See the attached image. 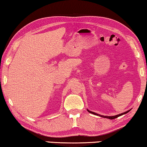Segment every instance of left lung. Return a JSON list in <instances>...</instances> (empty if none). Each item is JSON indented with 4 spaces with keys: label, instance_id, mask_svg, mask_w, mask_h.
Returning <instances> with one entry per match:
<instances>
[{
    "label": "left lung",
    "instance_id": "8db88e82",
    "mask_svg": "<svg viewBox=\"0 0 147 147\" xmlns=\"http://www.w3.org/2000/svg\"><path fill=\"white\" fill-rule=\"evenodd\" d=\"M87 111H88L89 113H92V114H94V115H98V116H100V117H104V118H108V119H115V118H117V117H119V116H121V115H124V114H125V113H128L129 111H131V109H129V110L125 111V112H123V113H120V114H118V115H113V116L102 115L98 114V113H95V112H93V111H90V110H88V109H87Z\"/></svg>",
    "mask_w": 147,
    "mask_h": 147
}]
</instances>
